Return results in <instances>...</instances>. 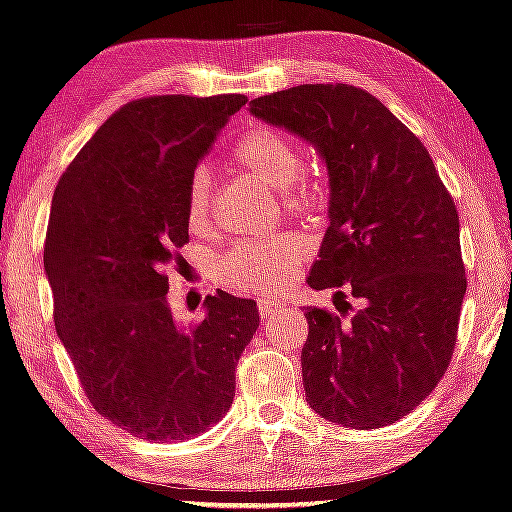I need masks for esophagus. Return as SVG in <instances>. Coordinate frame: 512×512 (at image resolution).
Here are the masks:
<instances>
[{
  "instance_id": "obj_1",
  "label": "esophagus",
  "mask_w": 512,
  "mask_h": 512,
  "mask_svg": "<svg viewBox=\"0 0 512 512\" xmlns=\"http://www.w3.org/2000/svg\"><path fill=\"white\" fill-rule=\"evenodd\" d=\"M282 306H285V304H282V301L258 299V315H261V320H268V318H273V315L280 311Z\"/></svg>"
}]
</instances>
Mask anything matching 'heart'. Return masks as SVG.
Returning <instances> with one entry per match:
<instances>
[{"label": "heart", "mask_w": 512, "mask_h": 512, "mask_svg": "<svg viewBox=\"0 0 512 512\" xmlns=\"http://www.w3.org/2000/svg\"><path fill=\"white\" fill-rule=\"evenodd\" d=\"M232 161L239 168L254 173L258 180L275 189L294 185L301 170L299 149L285 132L258 125L251 128L232 151ZM287 194L292 206H311L313 194L299 182ZM185 216L192 230H206L211 218V175L206 168H197L189 175L185 189ZM308 246L299 235L254 237L237 242L227 249L216 263V282L230 292L242 294H275L287 287L299 263L306 258Z\"/></svg>", "instance_id": "1"}]
</instances>
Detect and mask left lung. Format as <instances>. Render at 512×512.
Here are the masks:
<instances>
[{
  "label": "left lung",
  "mask_w": 512,
  "mask_h": 512,
  "mask_svg": "<svg viewBox=\"0 0 512 512\" xmlns=\"http://www.w3.org/2000/svg\"><path fill=\"white\" fill-rule=\"evenodd\" d=\"M249 106L311 142L330 173L308 285L337 289L339 313L306 311L308 406L353 430L391 425L432 394L456 349L468 277L453 197L425 144L361 87L296 85ZM346 293L362 301L351 316Z\"/></svg>",
  "instance_id": "8db88e82"
}]
</instances>
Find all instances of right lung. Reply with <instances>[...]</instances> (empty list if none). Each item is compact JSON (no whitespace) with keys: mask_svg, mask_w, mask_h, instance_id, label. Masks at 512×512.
Here are the masks:
<instances>
[{"mask_svg":"<svg viewBox=\"0 0 512 512\" xmlns=\"http://www.w3.org/2000/svg\"><path fill=\"white\" fill-rule=\"evenodd\" d=\"M244 94H159L123 104L54 189L44 270L54 325L92 408L149 441L189 439L235 399L256 301L218 289L182 327L168 270L189 242L185 189Z\"/></svg>","mask_w":512,"mask_h":512,"instance_id":"add662e5","label":"right lung"}]
</instances>
